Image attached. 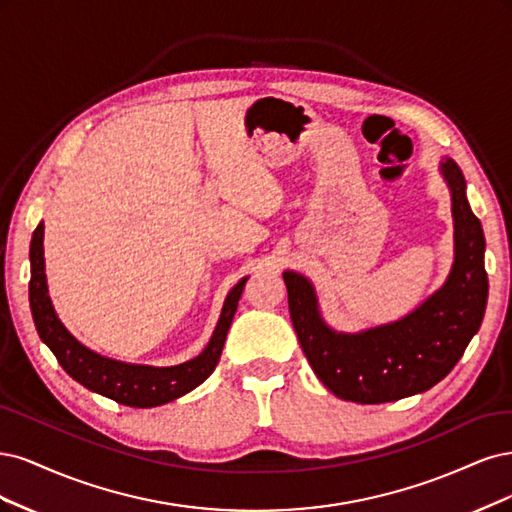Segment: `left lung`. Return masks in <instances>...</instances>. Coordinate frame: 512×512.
Instances as JSON below:
<instances>
[{"instance_id": "8db88e82", "label": "left lung", "mask_w": 512, "mask_h": 512, "mask_svg": "<svg viewBox=\"0 0 512 512\" xmlns=\"http://www.w3.org/2000/svg\"><path fill=\"white\" fill-rule=\"evenodd\" d=\"M451 189L455 261L444 285L410 315L342 334L329 327L315 287L298 272L283 280L295 334L319 381L340 400L383 404L432 389L447 376L483 323L487 306L485 236L466 197V180L453 159L440 163Z\"/></svg>"}]
</instances>
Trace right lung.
I'll list each match as a JSON object with an SVG mask.
<instances>
[{"label":"right lung","mask_w":512,"mask_h":512,"mask_svg":"<svg viewBox=\"0 0 512 512\" xmlns=\"http://www.w3.org/2000/svg\"><path fill=\"white\" fill-rule=\"evenodd\" d=\"M42 242H44V223L36 227L34 238H31V249H29L31 315H34V323L42 342L53 351L61 368L82 387H87L95 393L104 395V398H110L125 406L151 408V406L168 404L180 398V395L189 393L197 385H202L214 372V368H217L223 344L229 332V325H232L238 300L249 276L242 278L240 283L227 293L219 323L214 327V334L200 355L185 361V364L170 366V368L125 364V361L110 359L87 349V346L80 344L59 321L57 312L51 304V298H48Z\"/></svg>","instance_id":"1"}]
</instances>
